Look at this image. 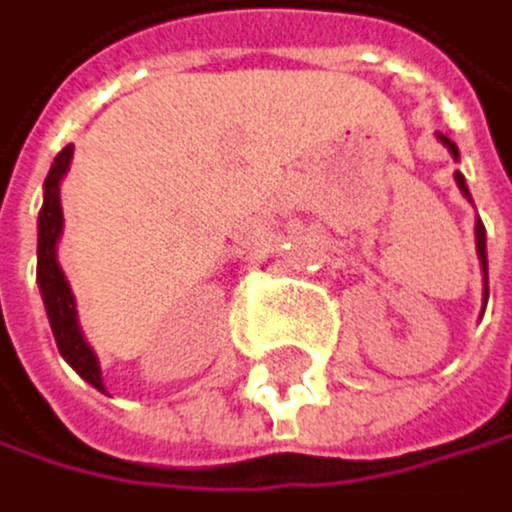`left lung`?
I'll return each instance as SVG.
<instances>
[{
  "instance_id": "left-lung-1",
  "label": "left lung",
  "mask_w": 512,
  "mask_h": 512,
  "mask_svg": "<svg viewBox=\"0 0 512 512\" xmlns=\"http://www.w3.org/2000/svg\"><path fill=\"white\" fill-rule=\"evenodd\" d=\"M440 136V143L449 149V155L452 159L459 162V146L452 143L449 136H443V133H436ZM456 184H459V191L472 200V194H468V184H465V178H462V171H456ZM475 251H478V261H481V274H484V302H488V235H484V222L481 219H475Z\"/></svg>"
}]
</instances>
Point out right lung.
<instances>
[{"label": "right lung", "instance_id": "add662e5", "mask_svg": "<svg viewBox=\"0 0 512 512\" xmlns=\"http://www.w3.org/2000/svg\"><path fill=\"white\" fill-rule=\"evenodd\" d=\"M69 162H72V146H66L56 155L50 165V175L44 181V206H40V216H37V286H40V299H44V309H47L50 328L56 337V347H60V357L76 369L88 385H95L98 392H104L101 363L95 357L92 344L85 341L79 312H76V296H72L60 258H56V245H60V235H63L60 184L69 171Z\"/></svg>", "mask_w": 512, "mask_h": 512}]
</instances>
